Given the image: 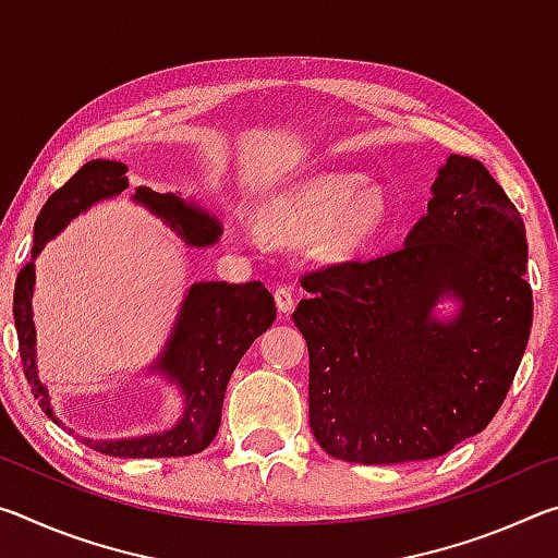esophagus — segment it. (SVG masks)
Returning a JSON list of instances; mask_svg holds the SVG:
<instances>
[{
	"label": "esophagus",
	"instance_id": "obj_1",
	"mask_svg": "<svg viewBox=\"0 0 558 558\" xmlns=\"http://www.w3.org/2000/svg\"><path fill=\"white\" fill-rule=\"evenodd\" d=\"M272 295H276V305H278V310L280 313H290L292 307H295V295H292V288H288V286H278L276 288V292H272Z\"/></svg>",
	"mask_w": 558,
	"mask_h": 558
}]
</instances>
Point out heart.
I'll return each instance as SVG.
<instances>
[{"instance_id":"heart-1","label":"heart","mask_w":558,"mask_h":558,"mask_svg":"<svg viewBox=\"0 0 558 558\" xmlns=\"http://www.w3.org/2000/svg\"><path fill=\"white\" fill-rule=\"evenodd\" d=\"M356 184L342 177H319L295 189L272 211V221L286 233H315L332 226L339 243H352L369 233L381 219V199L359 194Z\"/></svg>"}]
</instances>
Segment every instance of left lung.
Instances as JSON below:
<instances>
[{"label":"left lung","instance_id":"left-lung-1","mask_svg":"<svg viewBox=\"0 0 558 558\" xmlns=\"http://www.w3.org/2000/svg\"><path fill=\"white\" fill-rule=\"evenodd\" d=\"M526 235L483 162L450 155L428 214L391 253L300 278L292 319L310 352V428L362 465L433 460L495 418L532 329ZM458 296L450 324L432 319Z\"/></svg>","mask_w":558,"mask_h":558}]
</instances>
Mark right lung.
<instances>
[{
	"label": "right lung",
	"instance_id": "add662e5",
	"mask_svg": "<svg viewBox=\"0 0 558 558\" xmlns=\"http://www.w3.org/2000/svg\"><path fill=\"white\" fill-rule=\"evenodd\" d=\"M128 167L112 159H93L83 165L69 182L49 196L34 226L32 258L39 256L44 243L53 239L75 214L88 209L90 204L116 196L128 189ZM135 199L149 206L157 216L169 221L182 233L189 245H209L219 239V221L189 206L174 194H159L149 186H137ZM34 292V260L19 270L14 286V325L19 337V352L26 381L32 384L34 399L41 411L59 423L49 403V393L36 374V329L32 319ZM276 319V302L260 280L241 282H194L186 292L182 315L169 339L167 352L155 364L179 384L186 409L184 418L172 430L157 436L130 440H88L90 450L112 458H184L211 446L216 430L221 426L223 393L229 386L235 364L241 362L256 339L266 332Z\"/></svg>",
	"mask_w": 558,
	"mask_h": 558
}]
</instances>
